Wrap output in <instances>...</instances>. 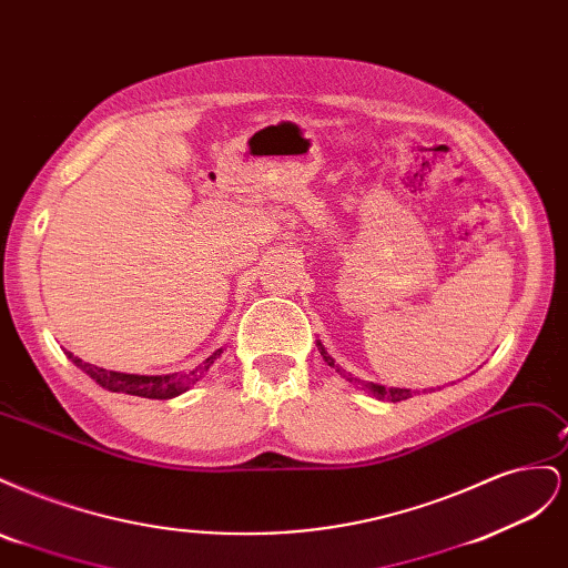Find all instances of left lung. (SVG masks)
<instances>
[{"instance_id":"8db88e82","label":"left lung","mask_w":568,"mask_h":568,"mask_svg":"<svg viewBox=\"0 0 568 568\" xmlns=\"http://www.w3.org/2000/svg\"><path fill=\"white\" fill-rule=\"evenodd\" d=\"M317 348H320V353H322V357H324V363L329 365V367H336V372H341V367L338 365H334V357L324 351V346L322 343L317 341ZM343 376H348V382H355V384H363L359 379H355V376H351V374H346L343 372ZM374 398H379V400H390V403H400V400H407V398H412V390L409 388H384V386H379V384H363Z\"/></svg>"}]
</instances>
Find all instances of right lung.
Segmentation results:
<instances>
[{
    "label": "right lung",
    "mask_w": 568,
    "mask_h": 568,
    "mask_svg": "<svg viewBox=\"0 0 568 568\" xmlns=\"http://www.w3.org/2000/svg\"><path fill=\"white\" fill-rule=\"evenodd\" d=\"M222 348L215 351L211 357H205L203 363L192 369L189 374H156V376H146V374H125V372H111L104 367H97L92 363H84L78 355L71 351H65L68 359L75 367H80L84 374L92 376V379L111 393H128V395H140V398H153V400H168L175 398V395L189 390V386L196 384L201 376L211 369V365L220 357Z\"/></svg>",
    "instance_id": "add662e5"
}]
</instances>
